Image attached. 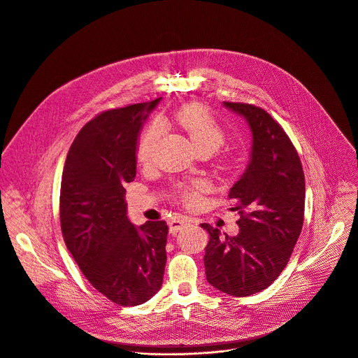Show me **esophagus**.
<instances>
[{"mask_svg":"<svg viewBox=\"0 0 358 358\" xmlns=\"http://www.w3.org/2000/svg\"><path fill=\"white\" fill-rule=\"evenodd\" d=\"M191 222V220L189 218H186V217H175V218H172L171 221H169V228H171V233H178V231L183 227V225H186V224H189Z\"/></svg>","mask_w":358,"mask_h":358,"instance_id":"esophagus-1","label":"esophagus"}]
</instances>
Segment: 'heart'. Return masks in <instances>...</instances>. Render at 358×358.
I'll return each mask as SVG.
<instances>
[{"mask_svg": "<svg viewBox=\"0 0 358 358\" xmlns=\"http://www.w3.org/2000/svg\"><path fill=\"white\" fill-rule=\"evenodd\" d=\"M175 121L186 133L196 152L205 150L209 153L217 152L225 141V131L222 125L217 121L203 103L191 102L180 107L175 114ZM164 125L160 120L153 121L147 127L137 144V157L141 163H149L155 147L162 137ZM206 185L203 182H192L180 187V198L185 203L192 205L198 202L199 195L205 191Z\"/></svg>", "mask_w": 358, "mask_h": 358, "instance_id": "obj_1", "label": "heart"}]
</instances>
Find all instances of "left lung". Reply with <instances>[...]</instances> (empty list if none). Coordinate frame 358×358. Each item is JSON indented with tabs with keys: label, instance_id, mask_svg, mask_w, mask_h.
Wrapping results in <instances>:
<instances>
[{
	"label": "left lung",
	"instance_id": "1",
	"mask_svg": "<svg viewBox=\"0 0 358 358\" xmlns=\"http://www.w3.org/2000/svg\"><path fill=\"white\" fill-rule=\"evenodd\" d=\"M251 130L250 160L229 189L240 231L229 237L209 224L205 247L208 283L231 296H250L278 279L303 225L305 176L298 152L280 125L256 105L222 102Z\"/></svg>",
	"mask_w": 358,
	"mask_h": 358
}]
</instances>
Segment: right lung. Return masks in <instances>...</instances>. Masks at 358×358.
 Returning a JSON list of instances; mask_svg holds the SVG:
<instances>
[{
    "label": "right lung",
    "instance_id": "add662e5",
    "mask_svg": "<svg viewBox=\"0 0 358 358\" xmlns=\"http://www.w3.org/2000/svg\"><path fill=\"white\" fill-rule=\"evenodd\" d=\"M162 98L101 113L73 140L60 185L63 240L80 271L121 306L153 298L163 283L164 221L136 227L124 186L136 178L143 124Z\"/></svg>",
    "mask_w": 358,
    "mask_h": 358
}]
</instances>
